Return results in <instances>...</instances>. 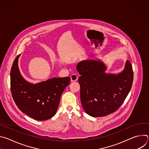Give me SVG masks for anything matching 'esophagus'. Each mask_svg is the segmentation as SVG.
Listing matches in <instances>:
<instances>
[{"label":"esophagus","instance_id":"1","mask_svg":"<svg viewBox=\"0 0 149 149\" xmlns=\"http://www.w3.org/2000/svg\"><path fill=\"white\" fill-rule=\"evenodd\" d=\"M78 78V77L77 74H72L71 75V82H74V81H76Z\"/></svg>","mask_w":149,"mask_h":149}]
</instances>
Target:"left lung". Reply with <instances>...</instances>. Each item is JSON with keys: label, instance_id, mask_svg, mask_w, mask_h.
<instances>
[{"label": "left lung", "instance_id": "8db88e82", "mask_svg": "<svg viewBox=\"0 0 149 149\" xmlns=\"http://www.w3.org/2000/svg\"><path fill=\"white\" fill-rule=\"evenodd\" d=\"M77 70L81 75V104L92 117L106 116L117 111L131 90L133 71L128 60L123 71L117 75L105 73L107 67L100 59L79 62Z\"/></svg>", "mask_w": 149, "mask_h": 149}]
</instances>
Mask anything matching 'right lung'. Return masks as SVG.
<instances>
[{"label": "right lung", "instance_id": "add662e5", "mask_svg": "<svg viewBox=\"0 0 149 149\" xmlns=\"http://www.w3.org/2000/svg\"><path fill=\"white\" fill-rule=\"evenodd\" d=\"M17 55L10 71V90L19 109L31 118L44 121L56 113L62 93L70 82V77L53 78L35 84L26 81L18 68Z\"/></svg>", "mask_w": 149, "mask_h": 149}]
</instances>
